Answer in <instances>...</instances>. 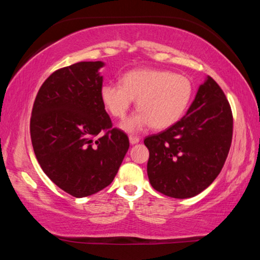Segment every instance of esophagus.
Listing matches in <instances>:
<instances>
[{
    "instance_id": "1",
    "label": "esophagus",
    "mask_w": 260,
    "mask_h": 260,
    "mask_svg": "<svg viewBox=\"0 0 260 260\" xmlns=\"http://www.w3.org/2000/svg\"><path fill=\"white\" fill-rule=\"evenodd\" d=\"M139 142H140V139L138 138V136H133V135L129 136V143L132 144V146H133V144H138Z\"/></svg>"
}]
</instances>
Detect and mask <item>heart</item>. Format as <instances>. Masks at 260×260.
Instances as JSON below:
<instances>
[{
	"label": "heart",
	"mask_w": 260,
	"mask_h": 260,
	"mask_svg": "<svg viewBox=\"0 0 260 260\" xmlns=\"http://www.w3.org/2000/svg\"><path fill=\"white\" fill-rule=\"evenodd\" d=\"M190 79L167 70L141 69L125 73L119 83H105L101 88L104 107L113 117L122 119L136 100L138 111L120 127L136 133L151 125L166 129L181 119L191 102Z\"/></svg>",
	"instance_id": "heart-1"
}]
</instances>
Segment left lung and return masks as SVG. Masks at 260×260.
Wrapping results in <instances>:
<instances>
[{
    "mask_svg": "<svg viewBox=\"0 0 260 260\" xmlns=\"http://www.w3.org/2000/svg\"><path fill=\"white\" fill-rule=\"evenodd\" d=\"M232 136L230 103L218 83L208 76L181 119L144 140L152 188L173 199L199 195L219 175Z\"/></svg>",
    "mask_w": 260,
    "mask_h": 260,
    "instance_id": "8db88e82",
    "label": "left lung"
}]
</instances>
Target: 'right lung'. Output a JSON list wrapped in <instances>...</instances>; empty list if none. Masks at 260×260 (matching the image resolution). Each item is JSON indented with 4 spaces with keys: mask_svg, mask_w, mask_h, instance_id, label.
I'll use <instances>...</instances> for the list:
<instances>
[{
    "mask_svg": "<svg viewBox=\"0 0 260 260\" xmlns=\"http://www.w3.org/2000/svg\"><path fill=\"white\" fill-rule=\"evenodd\" d=\"M104 63L79 61L57 70L34 101L30 139L43 172L77 199L113 181L129 148L124 132L112 128L101 99ZM102 130H108L100 136Z\"/></svg>",
    "mask_w": 260,
    "mask_h": 260,
    "instance_id": "right-lung-1",
    "label": "right lung"
}]
</instances>
